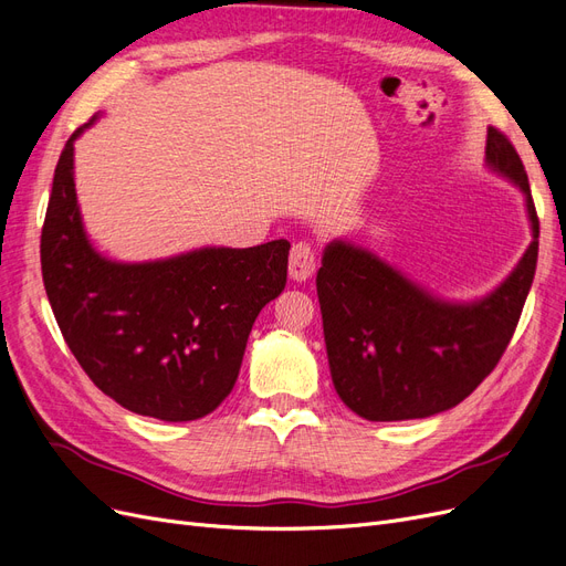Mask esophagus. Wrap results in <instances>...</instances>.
<instances>
[{
	"label": "esophagus",
	"mask_w": 566,
	"mask_h": 566,
	"mask_svg": "<svg viewBox=\"0 0 566 566\" xmlns=\"http://www.w3.org/2000/svg\"><path fill=\"white\" fill-rule=\"evenodd\" d=\"M316 271V252L310 243H295L293 250H290V266L287 273L293 281H306L314 276Z\"/></svg>",
	"instance_id": "obj_1"
}]
</instances>
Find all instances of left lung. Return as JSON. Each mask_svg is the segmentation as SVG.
I'll return each instance as SVG.
<instances>
[{
    "instance_id": "left-lung-1",
    "label": "left lung",
    "mask_w": 566,
    "mask_h": 566,
    "mask_svg": "<svg viewBox=\"0 0 566 566\" xmlns=\"http://www.w3.org/2000/svg\"><path fill=\"white\" fill-rule=\"evenodd\" d=\"M486 165L526 200L534 241L510 276L482 300H441L345 241L323 250L316 293L335 391L373 422L430 418L458 406L501 361L538 260V217L515 146L489 127Z\"/></svg>"
}]
</instances>
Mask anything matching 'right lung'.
I'll use <instances>...</instances> for the list:
<instances>
[{"instance_id": "right-lung-1", "label": "right lung", "mask_w": 566, "mask_h": 566, "mask_svg": "<svg viewBox=\"0 0 566 566\" xmlns=\"http://www.w3.org/2000/svg\"><path fill=\"white\" fill-rule=\"evenodd\" d=\"M73 132L42 227V279L67 347L90 380L132 413L198 420L224 401L252 323L287 279V241L200 248L158 262L101 256L82 227Z\"/></svg>"}]
</instances>
